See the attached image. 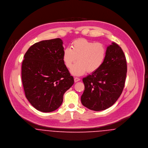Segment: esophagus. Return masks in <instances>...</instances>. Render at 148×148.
I'll return each instance as SVG.
<instances>
[{"instance_id": "obj_1", "label": "esophagus", "mask_w": 148, "mask_h": 148, "mask_svg": "<svg viewBox=\"0 0 148 148\" xmlns=\"http://www.w3.org/2000/svg\"><path fill=\"white\" fill-rule=\"evenodd\" d=\"M74 80H75V82H79L80 80V79L79 78V77H75L74 78Z\"/></svg>"}]
</instances>
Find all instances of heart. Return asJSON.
Here are the masks:
<instances>
[{"label":"heart","instance_id":"b5f03b06","mask_svg":"<svg viewBox=\"0 0 148 148\" xmlns=\"http://www.w3.org/2000/svg\"><path fill=\"white\" fill-rule=\"evenodd\" d=\"M106 49L101 42H95L86 39L73 40L70 48L63 51V60L68 68L77 60V63L72 66L71 72L75 76H81L87 71L92 73L99 69L106 58Z\"/></svg>","mask_w":148,"mask_h":148}]
</instances>
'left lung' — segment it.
Masks as SVG:
<instances>
[{"instance_id": "8db88e82", "label": "left lung", "mask_w": 148, "mask_h": 148, "mask_svg": "<svg viewBox=\"0 0 148 148\" xmlns=\"http://www.w3.org/2000/svg\"><path fill=\"white\" fill-rule=\"evenodd\" d=\"M126 58L121 48L112 42L107 47L105 60L96 71L83 79V106L95 111L113 106L123 90L127 76Z\"/></svg>"}]
</instances>
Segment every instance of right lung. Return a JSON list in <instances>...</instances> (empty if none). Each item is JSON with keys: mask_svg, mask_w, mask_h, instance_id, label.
Returning <instances> with one entry per match:
<instances>
[{"mask_svg": "<svg viewBox=\"0 0 148 148\" xmlns=\"http://www.w3.org/2000/svg\"><path fill=\"white\" fill-rule=\"evenodd\" d=\"M63 44L60 38L36 42L24 56L21 80L25 97L42 112L59 108L64 93L74 83L63 60Z\"/></svg>", "mask_w": 148, "mask_h": 148, "instance_id": "right-lung-1", "label": "right lung"}]
</instances>
